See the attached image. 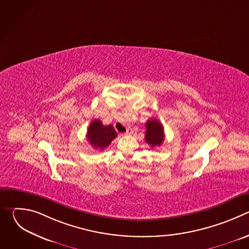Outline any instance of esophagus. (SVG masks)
Returning a JSON list of instances; mask_svg holds the SVG:
<instances>
[{"label": "esophagus", "instance_id": "obj_1", "mask_svg": "<svg viewBox=\"0 0 249 249\" xmlns=\"http://www.w3.org/2000/svg\"><path fill=\"white\" fill-rule=\"evenodd\" d=\"M126 134H127V135H131V134H133V130H132L131 128H128V129H127V131H126Z\"/></svg>", "mask_w": 249, "mask_h": 249}]
</instances>
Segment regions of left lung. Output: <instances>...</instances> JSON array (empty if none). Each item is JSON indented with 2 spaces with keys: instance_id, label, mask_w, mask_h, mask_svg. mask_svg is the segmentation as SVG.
Masks as SVG:
<instances>
[{
  "instance_id": "1",
  "label": "left lung",
  "mask_w": 249,
  "mask_h": 249,
  "mask_svg": "<svg viewBox=\"0 0 249 249\" xmlns=\"http://www.w3.org/2000/svg\"><path fill=\"white\" fill-rule=\"evenodd\" d=\"M145 140L151 147L160 146L164 140L162 125L157 119H150L146 123Z\"/></svg>"
}]
</instances>
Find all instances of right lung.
<instances>
[{"label":"right lung","mask_w":249,"mask_h":249,"mask_svg":"<svg viewBox=\"0 0 249 249\" xmlns=\"http://www.w3.org/2000/svg\"><path fill=\"white\" fill-rule=\"evenodd\" d=\"M117 137V133L112 125H103L99 119L93 120L87 133L89 144L96 150L107 148L111 142Z\"/></svg>","instance_id":"right-lung-1"}]
</instances>
